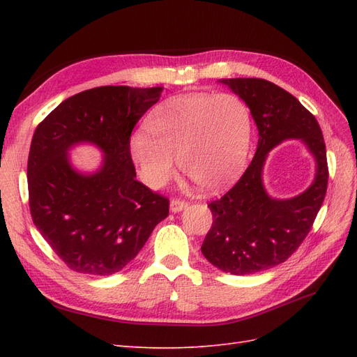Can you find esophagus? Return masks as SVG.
Masks as SVG:
<instances>
[{
    "mask_svg": "<svg viewBox=\"0 0 357 357\" xmlns=\"http://www.w3.org/2000/svg\"><path fill=\"white\" fill-rule=\"evenodd\" d=\"M186 207H188V201H185V199H177V198H174V199L171 201V204H169V208H171L172 213L181 211L183 208H186Z\"/></svg>",
    "mask_w": 357,
    "mask_h": 357,
    "instance_id": "34e87169",
    "label": "esophagus"
}]
</instances>
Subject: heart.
Instances as JSON below:
<instances>
[{
	"label": "heart",
	"mask_w": 357,
	"mask_h": 357,
	"mask_svg": "<svg viewBox=\"0 0 357 357\" xmlns=\"http://www.w3.org/2000/svg\"><path fill=\"white\" fill-rule=\"evenodd\" d=\"M131 138V156L150 188L181 171L205 190H218L243 171L252 142L250 107L240 95L188 93L159 105Z\"/></svg>",
	"instance_id": "1"
}]
</instances>
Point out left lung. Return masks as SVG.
Wrapping results in <instances>:
<instances>
[{
  "instance_id": "8db88e82",
  "label": "left lung",
  "mask_w": 357,
  "mask_h": 357,
  "mask_svg": "<svg viewBox=\"0 0 357 357\" xmlns=\"http://www.w3.org/2000/svg\"><path fill=\"white\" fill-rule=\"evenodd\" d=\"M250 107L259 139L252 164L220 199L211 201L213 225L202 255L220 271L244 275L264 271L296 252L312 228L326 197V146L316 117L294 95L264 79H222ZM299 137L318 162L317 178L301 196L280 202L267 197L261 169L268 150Z\"/></svg>"
}]
</instances>
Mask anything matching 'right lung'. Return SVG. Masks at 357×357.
Returning <instances> with one entry per match:
<instances>
[{"label": "right lung", "mask_w": 357, "mask_h": 357, "mask_svg": "<svg viewBox=\"0 0 357 357\" xmlns=\"http://www.w3.org/2000/svg\"><path fill=\"white\" fill-rule=\"evenodd\" d=\"M162 88L101 86L75 93L34 132L28 156L29 211L43 238L70 269L110 275L142 250L169 213V199L135 178L131 134ZM92 142L103 167L80 175L68 149Z\"/></svg>", "instance_id": "add662e5"}]
</instances>
